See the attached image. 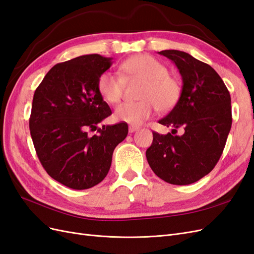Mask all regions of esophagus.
Masks as SVG:
<instances>
[{
  "label": "esophagus",
  "instance_id": "obj_1",
  "mask_svg": "<svg viewBox=\"0 0 254 254\" xmlns=\"http://www.w3.org/2000/svg\"><path fill=\"white\" fill-rule=\"evenodd\" d=\"M136 130H139V127H137V126H133V125H130L129 126V132L130 133L136 131Z\"/></svg>",
  "mask_w": 254,
  "mask_h": 254
}]
</instances>
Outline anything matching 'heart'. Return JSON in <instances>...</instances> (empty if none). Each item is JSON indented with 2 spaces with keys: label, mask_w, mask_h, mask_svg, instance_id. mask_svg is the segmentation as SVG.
Instances as JSON below:
<instances>
[{
  "label": "heart",
  "mask_w": 254,
  "mask_h": 254,
  "mask_svg": "<svg viewBox=\"0 0 254 254\" xmlns=\"http://www.w3.org/2000/svg\"><path fill=\"white\" fill-rule=\"evenodd\" d=\"M119 74L103 73L98 78L97 88L105 101L111 104L120 102L125 88V79L144 81L140 102H125L117 107L114 119L130 125H140L148 120L156 108L166 112L179 102L181 87L171 77L168 68L147 54H137L126 59L120 65Z\"/></svg>",
  "instance_id": "b5f03b06"
}]
</instances>
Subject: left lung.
Wrapping results in <instances>:
<instances>
[{
  "label": "left lung",
  "mask_w": 254,
  "mask_h": 254,
  "mask_svg": "<svg viewBox=\"0 0 254 254\" xmlns=\"http://www.w3.org/2000/svg\"><path fill=\"white\" fill-rule=\"evenodd\" d=\"M171 59L182 77L179 102L159 123L173 127L172 133L153 131L146 150L152 172L176 186H187L209 174L224 151L232 125L231 97L212 66L186 52H159ZM182 127L185 132H173Z\"/></svg>",
  "instance_id": "left-lung-1"
}]
</instances>
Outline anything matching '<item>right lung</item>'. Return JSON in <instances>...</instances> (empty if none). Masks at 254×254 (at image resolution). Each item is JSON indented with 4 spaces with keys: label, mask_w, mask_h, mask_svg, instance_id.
<instances>
[{
    "label": "right lung",
    "mask_w": 254,
    "mask_h": 254,
    "mask_svg": "<svg viewBox=\"0 0 254 254\" xmlns=\"http://www.w3.org/2000/svg\"><path fill=\"white\" fill-rule=\"evenodd\" d=\"M111 60L92 54L57 64L35 91L29 130L37 156L53 179L73 190L102 182L128 134L126 123L97 127L112 113L97 88Z\"/></svg>",
    "instance_id": "add662e5"
}]
</instances>
